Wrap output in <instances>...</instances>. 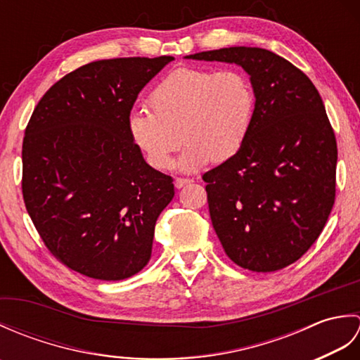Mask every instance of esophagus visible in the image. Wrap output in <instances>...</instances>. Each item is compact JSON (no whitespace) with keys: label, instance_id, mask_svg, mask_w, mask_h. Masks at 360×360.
<instances>
[{"label":"esophagus","instance_id":"esophagus-1","mask_svg":"<svg viewBox=\"0 0 360 360\" xmlns=\"http://www.w3.org/2000/svg\"><path fill=\"white\" fill-rule=\"evenodd\" d=\"M192 179H187V178H176L174 179V187L176 188H182V187H186V186H188V184H192Z\"/></svg>","mask_w":360,"mask_h":360}]
</instances>
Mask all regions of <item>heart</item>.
Masks as SVG:
<instances>
[{
    "label": "heart",
    "mask_w": 360,
    "mask_h": 360,
    "mask_svg": "<svg viewBox=\"0 0 360 360\" xmlns=\"http://www.w3.org/2000/svg\"><path fill=\"white\" fill-rule=\"evenodd\" d=\"M148 105L151 111L128 116L131 141L158 170H168L186 142L178 167L190 173L240 150L254 119L255 93L240 70L179 68L153 89Z\"/></svg>",
    "instance_id": "obj_1"
}]
</instances>
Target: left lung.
<instances>
[{"label":"left lung","mask_w":360,"mask_h":360,"mask_svg":"<svg viewBox=\"0 0 360 360\" xmlns=\"http://www.w3.org/2000/svg\"><path fill=\"white\" fill-rule=\"evenodd\" d=\"M187 58L240 65L255 110L246 141L202 174L212 224L227 257L254 272L297 262L330 217L338 142L308 75L262 48H223Z\"/></svg>","instance_id":"left-lung-1"}]
</instances>
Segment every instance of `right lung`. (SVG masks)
<instances>
[{
    "mask_svg": "<svg viewBox=\"0 0 360 360\" xmlns=\"http://www.w3.org/2000/svg\"><path fill=\"white\" fill-rule=\"evenodd\" d=\"M173 57L98 60L38 102L22 139V198L46 248L70 269L116 281L151 257L172 176L143 160L128 133L142 88Z\"/></svg>",
    "mask_w": 360,
    "mask_h": 360,
    "instance_id": "right-lung-1",
    "label": "right lung"
}]
</instances>
